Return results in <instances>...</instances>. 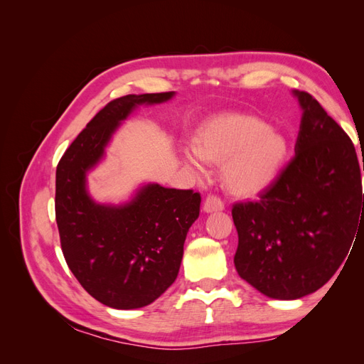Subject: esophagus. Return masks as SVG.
<instances>
[{
	"label": "esophagus",
	"instance_id": "obj_1",
	"mask_svg": "<svg viewBox=\"0 0 364 364\" xmlns=\"http://www.w3.org/2000/svg\"><path fill=\"white\" fill-rule=\"evenodd\" d=\"M203 209L206 213L222 211V209H225V203L218 196H208L205 199V203H203Z\"/></svg>",
	"mask_w": 364,
	"mask_h": 364
}]
</instances>
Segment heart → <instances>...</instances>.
<instances>
[{
    "mask_svg": "<svg viewBox=\"0 0 364 364\" xmlns=\"http://www.w3.org/2000/svg\"><path fill=\"white\" fill-rule=\"evenodd\" d=\"M183 155L202 178L209 173V158L226 159V183L237 193H252L274 179L287 155V139L261 118L222 115L206 124L199 146L185 147Z\"/></svg>",
    "mask_w": 364,
    "mask_h": 364,
    "instance_id": "b5f03b06",
    "label": "heart"
}]
</instances>
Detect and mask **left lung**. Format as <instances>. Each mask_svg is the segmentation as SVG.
Here are the masks:
<instances>
[{"instance_id":"left-lung-1","label":"left lung","mask_w":364,"mask_h":364,"mask_svg":"<svg viewBox=\"0 0 364 364\" xmlns=\"http://www.w3.org/2000/svg\"><path fill=\"white\" fill-rule=\"evenodd\" d=\"M294 94L304 115L293 159L257 200L232 206L240 278L285 301L331 279L364 222L354 144L311 94Z\"/></svg>"}]
</instances>
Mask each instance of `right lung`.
Here are the masks:
<instances>
[{"label": "right lung", "mask_w": 364, "mask_h": 364, "mask_svg": "<svg viewBox=\"0 0 364 364\" xmlns=\"http://www.w3.org/2000/svg\"><path fill=\"white\" fill-rule=\"evenodd\" d=\"M171 97L130 94L109 102L58 164L54 206L65 261L94 299L118 310L151 304L178 278L186 232L199 217L202 197L193 190L147 185L130 203L105 206L90 199L85 176L132 109Z\"/></svg>", "instance_id": "right-lung-1"}]
</instances>
